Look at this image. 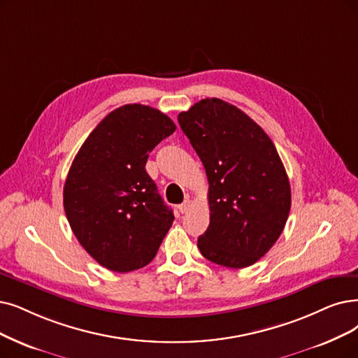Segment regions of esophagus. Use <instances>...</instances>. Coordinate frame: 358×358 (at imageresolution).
I'll return each mask as SVG.
<instances>
[{
	"label": "esophagus",
	"instance_id": "34e87169",
	"mask_svg": "<svg viewBox=\"0 0 358 358\" xmlns=\"http://www.w3.org/2000/svg\"><path fill=\"white\" fill-rule=\"evenodd\" d=\"M191 206H192V203H191V199L189 198H185V201L182 203V204H179V211L180 213H188L189 211V208H191Z\"/></svg>",
	"mask_w": 358,
	"mask_h": 358
}]
</instances>
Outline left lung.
Instances as JSON below:
<instances>
[{
  "instance_id": "left-lung-1",
  "label": "left lung",
  "mask_w": 358,
  "mask_h": 358,
  "mask_svg": "<svg viewBox=\"0 0 358 358\" xmlns=\"http://www.w3.org/2000/svg\"><path fill=\"white\" fill-rule=\"evenodd\" d=\"M178 120L208 179L210 224L199 251L224 267L254 264L275 245L291 210L276 147L244 111L219 98L201 99Z\"/></svg>"
}]
</instances>
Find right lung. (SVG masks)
Here are the masks:
<instances>
[{"label":"right lung","mask_w":358,"mask_h":358,"mask_svg":"<svg viewBox=\"0 0 358 358\" xmlns=\"http://www.w3.org/2000/svg\"><path fill=\"white\" fill-rule=\"evenodd\" d=\"M175 131L160 110L126 104L98 123L70 166L63 191L69 224L108 270L147 266L175 220L145 170L148 154Z\"/></svg>","instance_id":"1"}]
</instances>
